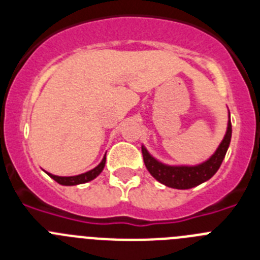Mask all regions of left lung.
Wrapping results in <instances>:
<instances>
[{
  "label": "left lung",
  "instance_id": "1",
  "mask_svg": "<svg viewBox=\"0 0 260 260\" xmlns=\"http://www.w3.org/2000/svg\"><path fill=\"white\" fill-rule=\"evenodd\" d=\"M231 138L232 122L229 119L228 128H226V134H225L224 139L220 143L219 148L216 150V152L208 158L207 161L195 165V167H171V165H165L157 161L148 153V151L144 147H142L144 164H146V168L148 169L151 176L156 178L158 182H161L162 185L173 187V189H191V187H195V186L210 180L211 177L219 171L220 165L225 157V153H226L229 144H231Z\"/></svg>",
  "mask_w": 260,
  "mask_h": 260
}]
</instances>
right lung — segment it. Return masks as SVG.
Here are the masks:
<instances>
[{
  "instance_id": "1",
  "label": "right lung",
  "mask_w": 260,
  "mask_h": 260,
  "mask_svg": "<svg viewBox=\"0 0 260 260\" xmlns=\"http://www.w3.org/2000/svg\"><path fill=\"white\" fill-rule=\"evenodd\" d=\"M105 156L104 158L102 160V162L98 165L96 168H93L92 171L86 172L83 174H78V176H71V177H59V176H54V174H49V177H52L53 180L58 182L59 185H65V186H74V185H80V183H86L88 181H92L93 178L99 176V174L102 173L103 169L105 167Z\"/></svg>"
}]
</instances>
